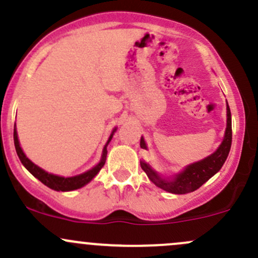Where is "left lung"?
Segmentation results:
<instances>
[{
	"label": "left lung",
	"instance_id": "left-lung-1",
	"mask_svg": "<svg viewBox=\"0 0 258 258\" xmlns=\"http://www.w3.org/2000/svg\"><path fill=\"white\" fill-rule=\"evenodd\" d=\"M232 143V126H231V111L227 104V128L225 133V138L220 148L214 154L208 156L204 160L198 161L195 164H191L182 172L171 180L161 179L155 171L151 170L150 166L144 161H140V166L147 172L148 177L158 187L168 191L171 194H187L191 191L198 190L199 187L211 176H214L220 169L222 168L224 163L226 161L228 153ZM140 147L147 148L144 139H140Z\"/></svg>",
	"mask_w": 258,
	"mask_h": 258
}]
</instances>
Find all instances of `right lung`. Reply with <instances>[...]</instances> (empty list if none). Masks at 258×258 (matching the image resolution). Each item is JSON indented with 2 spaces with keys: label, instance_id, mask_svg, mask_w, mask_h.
Segmentation results:
<instances>
[{
  "label": "right lung",
  "instance_id": "obj_1",
  "mask_svg": "<svg viewBox=\"0 0 258 258\" xmlns=\"http://www.w3.org/2000/svg\"><path fill=\"white\" fill-rule=\"evenodd\" d=\"M115 132V129H114ZM113 132V133H114ZM111 137L113 134L110 135L109 140L108 143L110 142ZM13 140H15V148H16V153H17L18 158H20L21 163L25 165V168L33 175L34 177L39 180L41 182H43L46 186H48L52 188V190L55 191H72L76 190V188H79L82 186H84L86 184H88L90 180L95 176V175L99 172V170L103 168V165L105 164V158H107V145H105L104 150H103V156L100 163L98 164L97 166H94L93 169H90L89 171L84 172V174L77 175V176L73 177H62V176H57V175H52L46 172L44 170H42L41 168H38L37 165H34L33 163L28 158H26L25 153L22 151V149L20 147V143H18V138H17V132H16V124H15V129H13Z\"/></svg>",
  "mask_w": 258,
  "mask_h": 258
}]
</instances>
